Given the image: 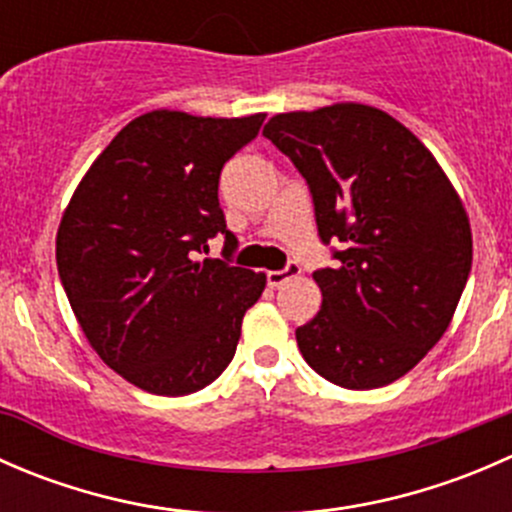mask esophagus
<instances>
[{
	"label": "esophagus",
	"mask_w": 512,
	"mask_h": 512,
	"mask_svg": "<svg viewBox=\"0 0 512 512\" xmlns=\"http://www.w3.org/2000/svg\"><path fill=\"white\" fill-rule=\"evenodd\" d=\"M299 275V267L294 265H287L285 270H272V272H267V285L270 287H280V285H285L287 280H292V277H297Z\"/></svg>",
	"instance_id": "obj_1"
}]
</instances>
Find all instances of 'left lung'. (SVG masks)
<instances>
[{"mask_svg": "<svg viewBox=\"0 0 512 512\" xmlns=\"http://www.w3.org/2000/svg\"><path fill=\"white\" fill-rule=\"evenodd\" d=\"M262 136L307 180L337 267L314 272L322 309L297 329L304 361L344 389H379L443 337L473 262L471 220L433 153L386 111L332 103L277 113Z\"/></svg>", "mask_w": 512, "mask_h": 512, "instance_id": "left-lung-1", "label": "left lung"}]
</instances>
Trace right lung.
Here are the masks:
<instances>
[{
    "mask_svg": "<svg viewBox=\"0 0 512 512\" xmlns=\"http://www.w3.org/2000/svg\"><path fill=\"white\" fill-rule=\"evenodd\" d=\"M262 121L143 113L103 148L61 215L56 267L76 322L103 364L148 394L213 384L267 285L265 272L195 260L218 232L235 247L220 170Z\"/></svg>",
    "mask_w": 512,
    "mask_h": 512,
    "instance_id": "obj_1",
    "label": "right lung"
}]
</instances>
